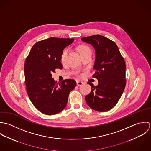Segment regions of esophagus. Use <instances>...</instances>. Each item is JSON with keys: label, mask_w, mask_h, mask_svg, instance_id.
<instances>
[{"label": "esophagus", "mask_w": 151, "mask_h": 151, "mask_svg": "<svg viewBox=\"0 0 151 151\" xmlns=\"http://www.w3.org/2000/svg\"><path fill=\"white\" fill-rule=\"evenodd\" d=\"M76 84H77V85L78 86H82L83 84V83L82 82V81H78L77 82H76Z\"/></svg>", "instance_id": "esophagus-1"}]
</instances>
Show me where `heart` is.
Instances as JSON below:
<instances>
[{
	"instance_id": "b5f03b06",
	"label": "heart",
	"mask_w": 151,
	"mask_h": 151,
	"mask_svg": "<svg viewBox=\"0 0 151 151\" xmlns=\"http://www.w3.org/2000/svg\"><path fill=\"white\" fill-rule=\"evenodd\" d=\"M86 49H89L87 47H86V46H81V47H79V52H81L82 51H83V50H86ZM66 54H67V51L66 50H65L63 52V53H62V56H61V60L62 61H63V60H65V58H66Z\"/></svg>"
}]
</instances>
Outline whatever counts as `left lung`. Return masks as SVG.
<instances>
[{"instance_id":"8db88e82","label":"left lung","mask_w":151,"mask_h":151,"mask_svg":"<svg viewBox=\"0 0 151 151\" xmlns=\"http://www.w3.org/2000/svg\"><path fill=\"white\" fill-rule=\"evenodd\" d=\"M81 40L91 45L95 50L96 58L93 75L98 80L97 86H91V92L85 96L88 105L101 112L113 108L124 91L126 85L125 63L116 44L110 39L94 35Z\"/></svg>"}]
</instances>
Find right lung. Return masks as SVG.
<instances>
[{"mask_svg":"<svg viewBox=\"0 0 151 151\" xmlns=\"http://www.w3.org/2000/svg\"><path fill=\"white\" fill-rule=\"evenodd\" d=\"M73 38L51 37L36 42L24 64L26 90L31 103L42 113L54 115L66 107L69 93L76 86L73 79L60 83L52 78L56 69L62 68L60 62L63 50Z\"/></svg>","mask_w":151,"mask_h":151,"instance_id":"add662e5","label":"right lung"}]
</instances>
